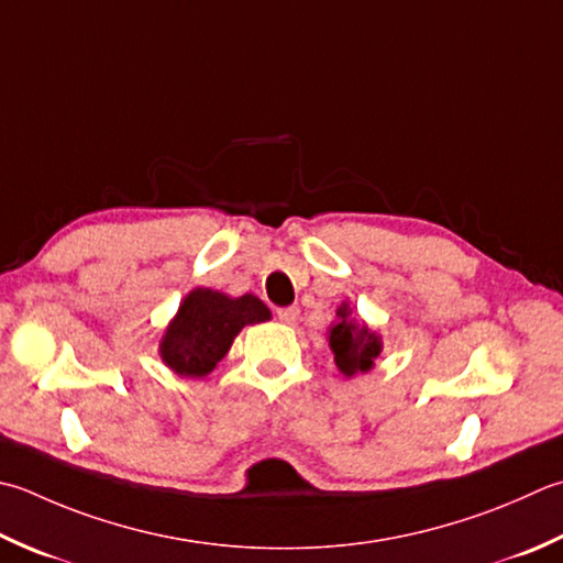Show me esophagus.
Segmentation results:
<instances>
[{
    "mask_svg": "<svg viewBox=\"0 0 563 563\" xmlns=\"http://www.w3.org/2000/svg\"><path fill=\"white\" fill-rule=\"evenodd\" d=\"M275 314H278L283 324H297V319H300V307H280Z\"/></svg>",
    "mask_w": 563,
    "mask_h": 563,
    "instance_id": "esophagus-1",
    "label": "esophagus"
}]
</instances>
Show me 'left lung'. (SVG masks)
<instances>
[{
    "instance_id": "obj_1",
    "label": "left lung",
    "mask_w": 563,
    "mask_h": 563,
    "mask_svg": "<svg viewBox=\"0 0 563 563\" xmlns=\"http://www.w3.org/2000/svg\"><path fill=\"white\" fill-rule=\"evenodd\" d=\"M329 349L334 354L336 368L351 378L356 373H368L376 366L383 341L376 332H371L368 324L356 319L354 307L344 300L336 310V322L329 329Z\"/></svg>"
}]
</instances>
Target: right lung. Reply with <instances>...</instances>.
<instances>
[{"label":"right lung","mask_w":563,"mask_h":563,"mask_svg":"<svg viewBox=\"0 0 563 563\" xmlns=\"http://www.w3.org/2000/svg\"><path fill=\"white\" fill-rule=\"evenodd\" d=\"M266 319H271V310L256 295L229 297L219 290L195 288L165 327L158 354L178 376L205 378L227 356L241 329Z\"/></svg>","instance_id":"add662e5"}]
</instances>
